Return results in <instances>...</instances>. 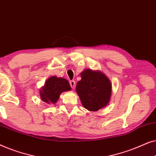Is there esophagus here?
<instances>
[{
	"label": "esophagus",
	"mask_w": 156,
	"mask_h": 156,
	"mask_svg": "<svg viewBox=\"0 0 156 156\" xmlns=\"http://www.w3.org/2000/svg\"><path fill=\"white\" fill-rule=\"evenodd\" d=\"M69 84H70V86H71L72 88L74 89V87H75V86H76V82H75V81H74V80L70 81V82H69Z\"/></svg>",
	"instance_id": "1"
}]
</instances>
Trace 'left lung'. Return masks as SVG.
<instances>
[{
  "label": "left lung",
  "mask_w": 156,
  "mask_h": 156,
  "mask_svg": "<svg viewBox=\"0 0 156 156\" xmlns=\"http://www.w3.org/2000/svg\"><path fill=\"white\" fill-rule=\"evenodd\" d=\"M81 74L76 91L83 106L90 112H97L108 104L112 94V83L100 71L87 69Z\"/></svg>",
  "instance_id": "left-lung-1"
}]
</instances>
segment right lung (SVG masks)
<instances>
[{
  "mask_svg": "<svg viewBox=\"0 0 156 156\" xmlns=\"http://www.w3.org/2000/svg\"><path fill=\"white\" fill-rule=\"evenodd\" d=\"M71 90L69 83L66 79L50 76L40 91V98L48 104H55L63 91Z\"/></svg>",
  "mask_w": 156,
  "mask_h": 156,
  "instance_id": "right-lung-1",
  "label": "right lung"
}]
</instances>
